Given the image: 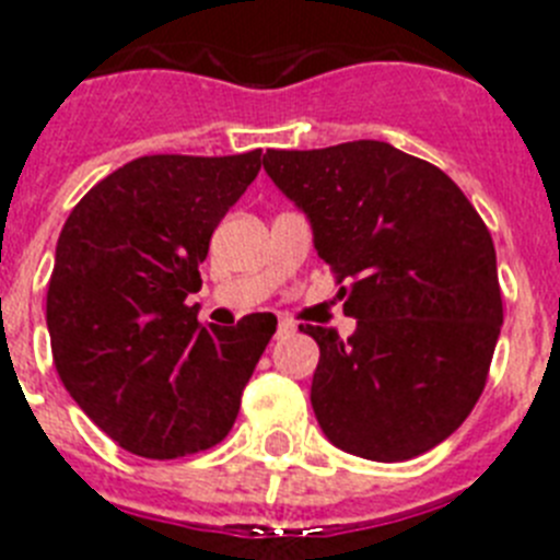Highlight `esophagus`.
I'll use <instances>...</instances> for the list:
<instances>
[{"label":"esophagus","instance_id":"esophagus-1","mask_svg":"<svg viewBox=\"0 0 560 560\" xmlns=\"http://www.w3.org/2000/svg\"><path fill=\"white\" fill-rule=\"evenodd\" d=\"M293 332H295V324H293V320L281 318V320H279V327H276V335H279V338H287V335H293Z\"/></svg>","mask_w":560,"mask_h":560}]
</instances>
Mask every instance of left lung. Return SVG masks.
<instances>
[{"mask_svg":"<svg viewBox=\"0 0 560 560\" xmlns=\"http://www.w3.org/2000/svg\"><path fill=\"white\" fill-rule=\"evenodd\" d=\"M265 172L307 213L352 338L320 349L313 411L347 454L402 462L448 440L488 383L502 290L488 225L436 165L381 140L279 152Z\"/></svg>","mask_w":560,"mask_h":560,"instance_id":"obj_1","label":"left lung"}]
</instances>
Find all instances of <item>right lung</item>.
Instances as JSON below:
<instances>
[{"mask_svg": "<svg viewBox=\"0 0 560 560\" xmlns=\"http://www.w3.org/2000/svg\"><path fill=\"white\" fill-rule=\"evenodd\" d=\"M231 158L149 154L92 186L67 217L47 287L56 372L95 425L145 459L213 448L276 332V315L202 327L213 228L261 168Z\"/></svg>", "mask_w": 560, "mask_h": 560, "instance_id": "1", "label": "right lung"}]
</instances>
